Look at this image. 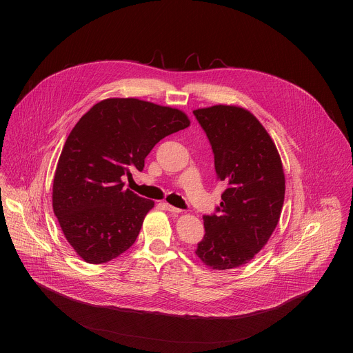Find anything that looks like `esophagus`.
I'll list each match as a JSON object with an SVG mask.
<instances>
[{
    "label": "esophagus",
    "mask_w": 353,
    "mask_h": 353,
    "mask_svg": "<svg viewBox=\"0 0 353 353\" xmlns=\"http://www.w3.org/2000/svg\"><path fill=\"white\" fill-rule=\"evenodd\" d=\"M165 205V208L169 211V212H173V214H180L181 212V210H179V208H176V207H173V205H170V204H163Z\"/></svg>",
    "instance_id": "1"
}]
</instances>
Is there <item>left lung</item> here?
I'll return each instance as SVG.
<instances>
[{
	"label": "left lung",
	"mask_w": 353,
	"mask_h": 353,
	"mask_svg": "<svg viewBox=\"0 0 353 353\" xmlns=\"http://www.w3.org/2000/svg\"><path fill=\"white\" fill-rule=\"evenodd\" d=\"M212 145L225 184L218 215H205L196 257L211 270L247 264L268 243L283 207L285 174L275 142L247 109L215 105L192 112Z\"/></svg>",
	"instance_id": "left-lung-1"
}]
</instances>
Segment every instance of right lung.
<instances>
[{"instance_id": "1", "label": "right lung", "mask_w": 353, "mask_h": 353, "mask_svg": "<svg viewBox=\"0 0 353 353\" xmlns=\"http://www.w3.org/2000/svg\"><path fill=\"white\" fill-rule=\"evenodd\" d=\"M190 125L188 116L135 97H109L70 132L53 180V211L75 253L108 263L137 240L155 203L124 190L123 177L142 170L165 137Z\"/></svg>"}]
</instances>
